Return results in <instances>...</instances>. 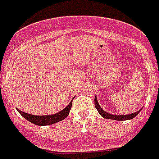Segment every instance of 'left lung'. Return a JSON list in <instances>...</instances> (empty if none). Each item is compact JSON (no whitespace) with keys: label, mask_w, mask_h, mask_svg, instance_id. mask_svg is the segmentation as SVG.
<instances>
[{"label":"left lung","mask_w":159,"mask_h":159,"mask_svg":"<svg viewBox=\"0 0 159 159\" xmlns=\"http://www.w3.org/2000/svg\"><path fill=\"white\" fill-rule=\"evenodd\" d=\"M95 107L97 109L98 112L99 113L101 116L102 118H105V119H113V120H117V121H124V120H129V119H134L138 114L141 111L142 108L139 111L134 112V113L129 114V115H113V114L107 113L106 111H104L100 107L99 103L98 102V100H97V97H95Z\"/></svg>","instance_id":"8db88e82"}]
</instances>
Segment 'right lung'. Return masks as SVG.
<instances>
[{
    "instance_id": "obj_1",
    "label": "right lung",
    "mask_w": 159,
    "mask_h": 159,
    "mask_svg": "<svg viewBox=\"0 0 159 159\" xmlns=\"http://www.w3.org/2000/svg\"><path fill=\"white\" fill-rule=\"evenodd\" d=\"M74 98L71 99V102L68 103V105L65 108H64L62 111H60L58 113L53 114V115H48V116H34V115H30V114L21 111L19 109H17V108H16V110L25 119H26L28 121L31 122L33 124L38 125V126H48V125L54 124V123H57L60 121H62L65 118H67V116L69 114L70 110H71L72 100L74 99Z\"/></svg>"
}]
</instances>
